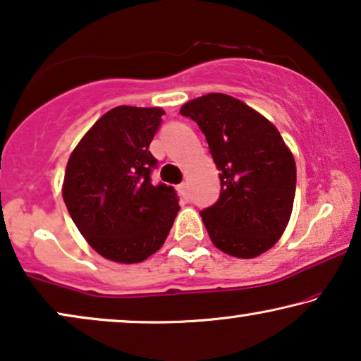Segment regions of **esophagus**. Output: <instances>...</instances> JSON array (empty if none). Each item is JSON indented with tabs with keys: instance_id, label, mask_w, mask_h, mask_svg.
I'll list each match as a JSON object with an SVG mask.
<instances>
[{
	"instance_id": "esophagus-1",
	"label": "esophagus",
	"mask_w": 361,
	"mask_h": 361,
	"mask_svg": "<svg viewBox=\"0 0 361 361\" xmlns=\"http://www.w3.org/2000/svg\"><path fill=\"white\" fill-rule=\"evenodd\" d=\"M179 190H180L182 195L187 197V195H189V184H187V182H182V184L179 185Z\"/></svg>"
}]
</instances>
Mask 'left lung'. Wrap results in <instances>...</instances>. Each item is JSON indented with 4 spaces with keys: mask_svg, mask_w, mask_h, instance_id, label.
<instances>
[{
    "mask_svg": "<svg viewBox=\"0 0 361 361\" xmlns=\"http://www.w3.org/2000/svg\"><path fill=\"white\" fill-rule=\"evenodd\" d=\"M180 115L199 125L220 171V199L200 212L212 243L235 258L263 255L293 214V152L273 123L225 93L194 98Z\"/></svg>",
    "mask_w": 361,
    "mask_h": 361,
    "instance_id": "obj_1",
    "label": "left lung"
}]
</instances>
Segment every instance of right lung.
<instances>
[{
	"label": "right lung",
	"mask_w": 361,
	"mask_h": 361,
	"mask_svg": "<svg viewBox=\"0 0 361 361\" xmlns=\"http://www.w3.org/2000/svg\"><path fill=\"white\" fill-rule=\"evenodd\" d=\"M162 108L116 106L68 157L62 197L87 243L115 263H141L164 245L179 212L171 185L151 184L149 145Z\"/></svg>",
	"instance_id": "right-lung-1"
}]
</instances>
